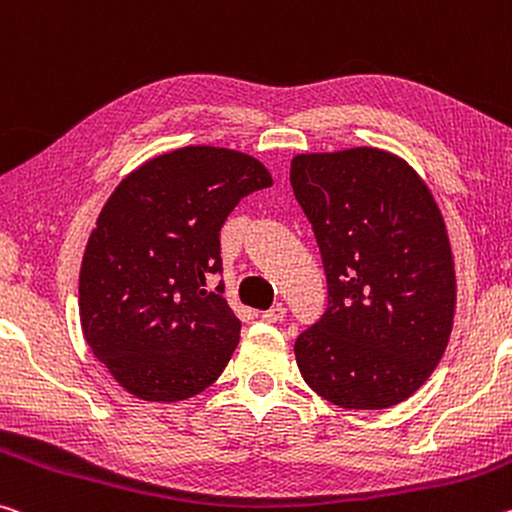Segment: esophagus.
<instances>
[{
    "instance_id": "34e87169",
    "label": "esophagus",
    "mask_w": 512,
    "mask_h": 512,
    "mask_svg": "<svg viewBox=\"0 0 512 512\" xmlns=\"http://www.w3.org/2000/svg\"><path fill=\"white\" fill-rule=\"evenodd\" d=\"M287 316V307L282 305V303H278V305H273L271 310H266L264 314H262V319L266 321V323H280L282 319H285Z\"/></svg>"
}]
</instances>
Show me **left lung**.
I'll use <instances>...</instances> for the list:
<instances>
[{"mask_svg":"<svg viewBox=\"0 0 512 512\" xmlns=\"http://www.w3.org/2000/svg\"><path fill=\"white\" fill-rule=\"evenodd\" d=\"M289 180L328 280L326 314L294 346L305 383L348 410L405 401L440 362L456 310L451 246L431 191L376 148L298 154Z\"/></svg>","mask_w":512,"mask_h":512,"instance_id":"obj_1","label":"left lung"}]
</instances>
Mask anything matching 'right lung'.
<instances>
[{
    "label": "right lung",
    "instance_id": "right-lung-1",
    "mask_svg": "<svg viewBox=\"0 0 512 512\" xmlns=\"http://www.w3.org/2000/svg\"><path fill=\"white\" fill-rule=\"evenodd\" d=\"M273 180L212 145L159 154L111 193L79 273L81 330L95 358L143 401H184L221 376L241 321L223 298L221 227Z\"/></svg>",
    "mask_w": 512,
    "mask_h": 512
}]
</instances>
